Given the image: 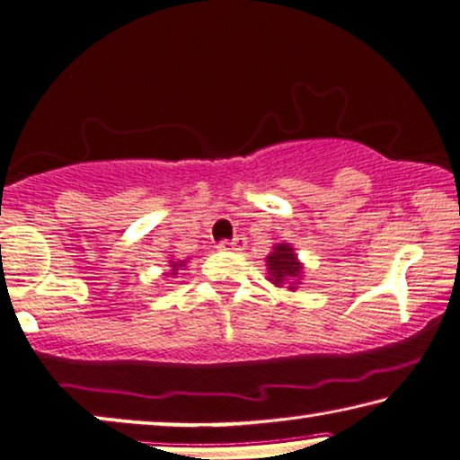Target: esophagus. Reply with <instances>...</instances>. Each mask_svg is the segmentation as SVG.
<instances>
[{
	"label": "esophagus",
	"mask_w": 460,
	"mask_h": 460,
	"mask_svg": "<svg viewBox=\"0 0 460 460\" xmlns=\"http://www.w3.org/2000/svg\"><path fill=\"white\" fill-rule=\"evenodd\" d=\"M246 246V237H235V240L231 242H220L218 244V251H225V252H234V251H244Z\"/></svg>",
	"instance_id": "1"
}]
</instances>
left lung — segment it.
Segmentation results:
<instances>
[{
	"mask_svg": "<svg viewBox=\"0 0 460 460\" xmlns=\"http://www.w3.org/2000/svg\"><path fill=\"white\" fill-rule=\"evenodd\" d=\"M265 268H268V280L274 287H287L296 291L304 280V263L297 259L296 248L289 242L272 246L268 257H265Z\"/></svg>",
	"mask_w": 460,
	"mask_h": 460,
	"instance_id": "8db88e82",
	"label": "left lung"
}]
</instances>
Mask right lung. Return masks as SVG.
I'll list each match as a JSON object with an SVG mask.
<instances>
[{
  "instance_id": "add662e5",
  "label": "right lung",
  "mask_w": 460,
  "mask_h": 460,
  "mask_svg": "<svg viewBox=\"0 0 460 460\" xmlns=\"http://www.w3.org/2000/svg\"><path fill=\"white\" fill-rule=\"evenodd\" d=\"M186 259H173L169 257V270L164 272V276H175L180 270H186Z\"/></svg>"
}]
</instances>
